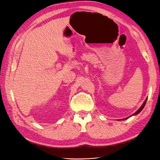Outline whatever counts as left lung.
Listing matches in <instances>:
<instances>
[{"label":"left lung","mask_w":160,"mask_h":160,"mask_svg":"<svg viewBox=\"0 0 160 160\" xmlns=\"http://www.w3.org/2000/svg\"><path fill=\"white\" fill-rule=\"evenodd\" d=\"M147 98H146V99L145 100V101L143 102V103L142 104V105L141 106V107H140V108L136 111V112H135L133 115H132L131 116H129V117H128V118H125V119H122V120H125V119H128L129 118H130V117H132V116H133V115H138V113H139L140 112H141V111H142V109H143V108L145 107V105H146V101H147ZM120 120V119H119Z\"/></svg>","instance_id":"obj_1"}]
</instances>
